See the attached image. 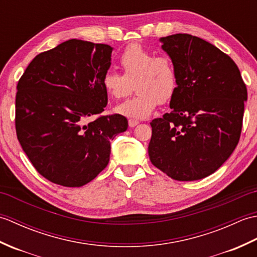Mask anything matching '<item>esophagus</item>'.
<instances>
[{
	"instance_id": "obj_1",
	"label": "esophagus",
	"mask_w": 257,
	"mask_h": 257,
	"mask_svg": "<svg viewBox=\"0 0 257 257\" xmlns=\"http://www.w3.org/2000/svg\"><path fill=\"white\" fill-rule=\"evenodd\" d=\"M128 122H129V127H136V125L139 123L138 120H136V119H129Z\"/></svg>"
}]
</instances>
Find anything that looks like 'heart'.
Segmentation results:
<instances>
[{
  "mask_svg": "<svg viewBox=\"0 0 257 257\" xmlns=\"http://www.w3.org/2000/svg\"><path fill=\"white\" fill-rule=\"evenodd\" d=\"M123 74L108 69L102 75L101 84L112 99H123L133 92L138 94L117 107L125 117L143 119L154 112L158 102L170 101L178 89V73L172 59L158 55L140 45H130L119 57Z\"/></svg>",
  "mask_w": 257,
  "mask_h": 257,
  "instance_id": "heart-1",
  "label": "heart"
}]
</instances>
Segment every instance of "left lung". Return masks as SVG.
<instances>
[{
	"instance_id": "obj_1",
	"label": "left lung",
	"mask_w": 257,
	"mask_h": 257,
	"mask_svg": "<svg viewBox=\"0 0 257 257\" xmlns=\"http://www.w3.org/2000/svg\"><path fill=\"white\" fill-rule=\"evenodd\" d=\"M176 66L178 89L171 112L150 122L152 165L178 181L215 172L241 137L246 85L233 59L200 37L161 38Z\"/></svg>"
}]
</instances>
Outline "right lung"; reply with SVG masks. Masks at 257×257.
Returning a JSON list of instances; mask_svg holds the SVG:
<instances>
[{
  "label": "right lung",
  "mask_w": 257,
  "mask_h": 257,
  "mask_svg": "<svg viewBox=\"0 0 257 257\" xmlns=\"http://www.w3.org/2000/svg\"><path fill=\"white\" fill-rule=\"evenodd\" d=\"M111 52L106 44L69 40L36 55L19 80L16 136L48 181L68 188L90 182L108 165L110 140L128 128L121 114H100Z\"/></svg>",
  "instance_id": "1"
}]
</instances>
